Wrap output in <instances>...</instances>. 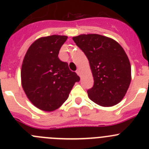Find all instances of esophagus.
I'll list each match as a JSON object with an SVG mask.
<instances>
[{
	"label": "esophagus",
	"mask_w": 149,
	"mask_h": 149,
	"mask_svg": "<svg viewBox=\"0 0 149 149\" xmlns=\"http://www.w3.org/2000/svg\"><path fill=\"white\" fill-rule=\"evenodd\" d=\"M76 73H77L78 75H79V76H80L81 75V71H80V70H79V69H78L77 70H76Z\"/></svg>",
	"instance_id": "obj_1"
}]
</instances>
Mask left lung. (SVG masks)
I'll return each instance as SVG.
<instances>
[{
  "mask_svg": "<svg viewBox=\"0 0 149 149\" xmlns=\"http://www.w3.org/2000/svg\"><path fill=\"white\" fill-rule=\"evenodd\" d=\"M73 40L88 58L94 77V86L87 91L90 100L102 107L119 103L131 81V67L123 48L100 34H81Z\"/></svg>",
  "mask_w": 149,
  "mask_h": 149,
  "instance_id": "1",
  "label": "left lung"
}]
</instances>
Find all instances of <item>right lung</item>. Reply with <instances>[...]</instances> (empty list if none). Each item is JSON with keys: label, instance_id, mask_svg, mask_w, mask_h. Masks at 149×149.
I'll use <instances>...</instances> for the list:
<instances>
[{"label": "right lung", "instance_id": "1", "mask_svg": "<svg viewBox=\"0 0 149 149\" xmlns=\"http://www.w3.org/2000/svg\"><path fill=\"white\" fill-rule=\"evenodd\" d=\"M67 36L39 38L29 47L22 65L21 79L26 97L36 107L47 112L59 108L80 78L58 58Z\"/></svg>", "mask_w": 149, "mask_h": 149}]
</instances>
